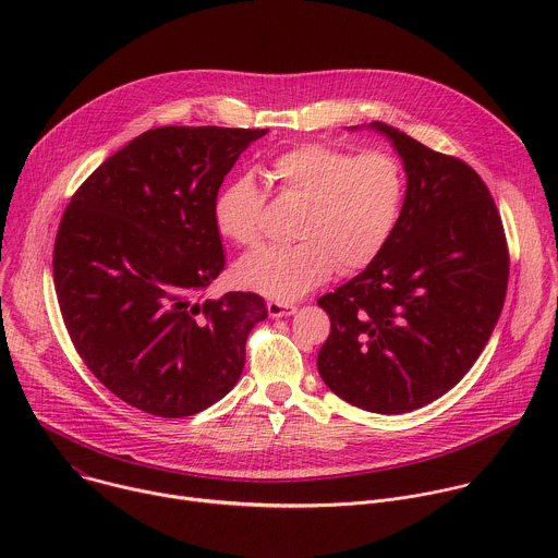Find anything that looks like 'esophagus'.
I'll return each instance as SVG.
<instances>
[{
	"label": "esophagus",
	"mask_w": 558,
	"mask_h": 558,
	"mask_svg": "<svg viewBox=\"0 0 558 558\" xmlns=\"http://www.w3.org/2000/svg\"><path fill=\"white\" fill-rule=\"evenodd\" d=\"M267 311L271 317H284V315H293L295 313V304H287V302H267Z\"/></svg>",
	"instance_id": "esophagus-1"
}]
</instances>
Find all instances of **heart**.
<instances>
[{"label":"heart","mask_w":558,"mask_h":558,"mask_svg":"<svg viewBox=\"0 0 558 558\" xmlns=\"http://www.w3.org/2000/svg\"><path fill=\"white\" fill-rule=\"evenodd\" d=\"M269 177L287 196L304 201L293 227L298 243L265 245L235 265V280L276 302H291L325 284L340 267H368L400 222L407 172L386 149L351 154L329 143H300L276 154ZM265 192L243 174L214 201L216 229L235 245L260 241Z\"/></svg>","instance_id":"heart-1"}]
</instances>
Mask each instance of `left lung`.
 Masks as SVG:
<instances>
[{
    "label": "left lung",
    "mask_w": 558,
    "mask_h": 558,
    "mask_svg": "<svg viewBox=\"0 0 558 558\" xmlns=\"http://www.w3.org/2000/svg\"><path fill=\"white\" fill-rule=\"evenodd\" d=\"M368 128L402 156L404 207L384 252L317 300L331 317L317 371L344 402L400 415L435 402L482 355L510 258L480 174L381 121Z\"/></svg>",
    "instance_id": "8db88e82"
}]
</instances>
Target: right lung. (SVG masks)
Segmentation results:
<instances>
[{"label": "right lung", "mask_w": 558, "mask_h": 558, "mask_svg": "<svg viewBox=\"0 0 558 558\" xmlns=\"http://www.w3.org/2000/svg\"><path fill=\"white\" fill-rule=\"evenodd\" d=\"M267 130L143 132L104 161L63 211L52 276L70 340L125 404L156 417L196 415L235 386L256 293L203 300L225 269L216 194Z\"/></svg>", "instance_id": "add662e5"}]
</instances>
